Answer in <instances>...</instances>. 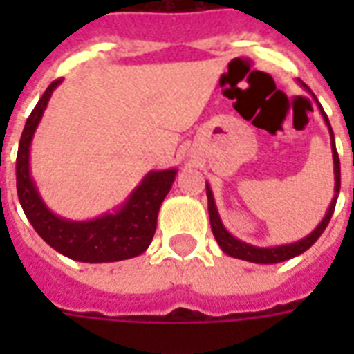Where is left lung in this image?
<instances>
[{
    "mask_svg": "<svg viewBox=\"0 0 354 354\" xmlns=\"http://www.w3.org/2000/svg\"><path fill=\"white\" fill-rule=\"evenodd\" d=\"M301 86L305 90L314 97V93L308 90L307 86ZM314 101L318 102V99L314 97ZM318 108L322 115H324V121L329 128L330 133V149H333V161H335V196L330 200V205L325 216L322 218L318 226L314 232L308 233L307 236H303L301 241L292 242V244H281V246H272V248H259L253 246V244H248V242L241 241V239H236L233 236L232 233L227 232L224 224L221 221V215H218V209H216L215 198H213V191H211L209 183H205V193H207V209H209V221H211V230H213V235H215L216 242H218V246L224 253H227L230 257L235 259H242V261H248V263H257V264H275V263H283V261H288L292 257H297V255H301L303 252H307L308 248L313 246L314 242L318 241L319 235L325 232V227L329 224L330 216L335 213V205L336 200H338V194H340V158H338V152H336V145H335V133H333V128H330L329 118H327V113L324 112V108L318 102Z\"/></svg>",
    "mask_w": 354,
    "mask_h": 354,
    "instance_id": "left-lung-1",
    "label": "left lung"
}]
</instances>
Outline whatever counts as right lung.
<instances>
[{
    "label": "right lung",
    "instance_id": "add662e5",
    "mask_svg": "<svg viewBox=\"0 0 354 354\" xmlns=\"http://www.w3.org/2000/svg\"><path fill=\"white\" fill-rule=\"evenodd\" d=\"M62 79L49 84L30 112L19 139L16 189L19 204L36 233L51 248L80 263H115L138 257L150 246L161 202L171 191L178 169L150 171L118 209L93 221H69L55 215L41 200L30 176V143L53 91Z\"/></svg>",
    "mask_w": 354,
    "mask_h": 354
}]
</instances>
